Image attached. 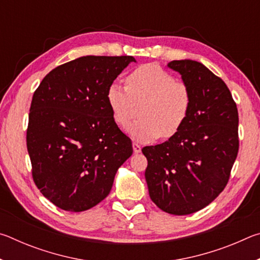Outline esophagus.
Here are the masks:
<instances>
[{"label": "esophagus", "mask_w": 260, "mask_h": 260, "mask_svg": "<svg viewBox=\"0 0 260 260\" xmlns=\"http://www.w3.org/2000/svg\"><path fill=\"white\" fill-rule=\"evenodd\" d=\"M133 150H134V152L135 153H139V152H141V146L140 144H138V143H133Z\"/></svg>", "instance_id": "1"}]
</instances>
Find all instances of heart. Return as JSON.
<instances>
[{"label": "heart", "instance_id": "obj_1", "mask_svg": "<svg viewBox=\"0 0 260 260\" xmlns=\"http://www.w3.org/2000/svg\"><path fill=\"white\" fill-rule=\"evenodd\" d=\"M124 87L112 83L108 89V102L113 119L125 127L142 117L127 131L139 141L171 138L182 128L191 108V94L186 83L155 64H146L132 71Z\"/></svg>", "mask_w": 260, "mask_h": 260}]
</instances>
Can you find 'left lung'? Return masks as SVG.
<instances>
[{"label": "left lung", "instance_id": "8db88e82", "mask_svg": "<svg viewBox=\"0 0 260 260\" xmlns=\"http://www.w3.org/2000/svg\"><path fill=\"white\" fill-rule=\"evenodd\" d=\"M191 94L188 119L164 143L142 149L151 201L175 215L200 211L225 189L239 152V112L226 83L191 59L172 60Z\"/></svg>", "mask_w": 260, "mask_h": 260}]
</instances>
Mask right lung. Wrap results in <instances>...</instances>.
I'll use <instances>...</instances> for the list:
<instances>
[{"label":"right lung","mask_w":260,"mask_h":260,"mask_svg":"<svg viewBox=\"0 0 260 260\" xmlns=\"http://www.w3.org/2000/svg\"><path fill=\"white\" fill-rule=\"evenodd\" d=\"M133 56H83L55 68L34 91L26 133L32 177L59 209L81 212L111 190L132 156L117 126L108 89Z\"/></svg>","instance_id":"add662e5"}]
</instances>
